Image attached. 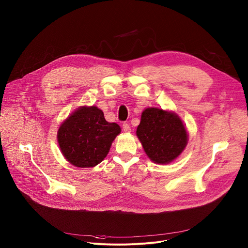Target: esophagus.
<instances>
[{"instance_id": "obj_1", "label": "esophagus", "mask_w": 248, "mask_h": 248, "mask_svg": "<svg viewBox=\"0 0 248 248\" xmlns=\"http://www.w3.org/2000/svg\"><path fill=\"white\" fill-rule=\"evenodd\" d=\"M123 129H124V132H130V130H131L129 124H126V123H124V124H123Z\"/></svg>"}]
</instances>
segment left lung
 Listing matches in <instances>:
<instances>
[{
  "label": "left lung",
  "mask_w": 248,
  "mask_h": 248,
  "mask_svg": "<svg viewBox=\"0 0 248 248\" xmlns=\"http://www.w3.org/2000/svg\"><path fill=\"white\" fill-rule=\"evenodd\" d=\"M136 135L146 155L157 164H169L178 158L188 139L180 117L158 108H147L142 112Z\"/></svg>",
  "instance_id": "1"
}]
</instances>
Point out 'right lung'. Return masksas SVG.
<instances>
[{
    "instance_id": "1",
    "label": "right lung",
    "mask_w": 248,
    "mask_h": 248,
    "mask_svg": "<svg viewBox=\"0 0 248 248\" xmlns=\"http://www.w3.org/2000/svg\"><path fill=\"white\" fill-rule=\"evenodd\" d=\"M120 133V125L106 121L100 109L82 106L62 122L57 136L66 161L78 168H92L107 156Z\"/></svg>"
}]
</instances>
